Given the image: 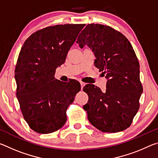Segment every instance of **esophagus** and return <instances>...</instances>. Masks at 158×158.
Segmentation results:
<instances>
[{
  "instance_id": "1",
  "label": "esophagus",
  "mask_w": 158,
  "mask_h": 158,
  "mask_svg": "<svg viewBox=\"0 0 158 158\" xmlns=\"http://www.w3.org/2000/svg\"><path fill=\"white\" fill-rule=\"evenodd\" d=\"M80 84H81V89H83V88H84V85H85V83H84V82H82V81H81V82H80Z\"/></svg>"
}]
</instances>
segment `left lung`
Instances as JSON below:
<instances>
[{"label": "left lung", "mask_w": 158, "mask_h": 158, "mask_svg": "<svg viewBox=\"0 0 158 158\" xmlns=\"http://www.w3.org/2000/svg\"><path fill=\"white\" fill-rule=\"evenodd\" d=\"M80 48L87 45L94 53L95 67L107 79L105 92L94 85L84 91L89 101L83 106L93 126L103 132H118L130 126L139 109L143 92L139 63L130 42L107 26L91 23L77 38Z\"/></svg>", "instance_id": "obj_1"}]
</instances>
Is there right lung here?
<instances>
[{
    "label": "right lung",
    "mask_w": 158,
    "mask_h": 158,
    "mask_svg": "<svg viewBox=\"0 0 158 158\" xmlns=\"http://www.w3.org/2000/svg\"><path fill=\"white\" fill-rule=\"evenodd\" d=\"M84 26H49L32 34L21 47L15 68L17 98L35 132L52 133L65 123L67 109L81 86L77 81L64 84L54 74Z\"/></svg>",
    "instance_id": "right-lung-1"
}]
</instances>
